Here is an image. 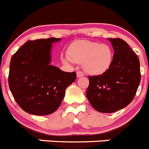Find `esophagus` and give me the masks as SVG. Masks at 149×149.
I'll list each match as a JSON object with an SVG mask.
<instances>
[{
    "instance_id": "34e87169",
    "label": "esophagus",
    "mask_w": 149,
    "mask_h": 149,
    "mask_svg": "<svg viewBox=\"0 0 149 149\" xmlns=\"http://www.w3.org/2000/svg\"><path fill=\"white\" fill-rule=\"evenodd\" d=\"M76 75H77L78 78L81 77V76H84V73L81 71H78L77 73H76Z\"/></svg>"
}]
</instances>
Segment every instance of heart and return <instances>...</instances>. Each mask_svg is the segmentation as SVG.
I'll use <instances>...</instances> for the list:
<instances>
[{
	"label": "heart",
	"instance_id": "obj_1",
	"mask_svg": "<svg viewBox=\"0 0 149 149\" xmlns=\"http://www.w3.org/2000/svg\"><path fill=\"white\" fill-rule=\"evenodd\" d=\"M113 60L112 49L107 44L80 40L68 50V57L62 58L64 63L73 62L82 64L83 69L90 75H101L109 70Z\"/></svg>",
	"mask_w": 149,
	"mask_h": 149
}]
</instances>
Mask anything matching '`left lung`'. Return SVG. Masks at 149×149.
<instances>
[{"label": "left lung", "instance_id": "obj_1", "mask_svg": "<svg viewBox=\"0 0 149 149\" xmlns=\"http://www.w3.org/2000/svg\"><path fill=\"white\" fill-rule=\"evenodd\" d=\"M113 47V60L107 72L89 76L86 95L100 112L112 113L129 105L140 84V61L134 51L120 38H109Z\"/></svg>", "mask_w": 149, "mask_h": 149}]
</instances>
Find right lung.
<instances>
[{
  "mask_svg": "<svg viewBox=\"0 0 149 149\" xmlns=\"http://www.w3.org/2000/svg\"><path fill=\"white\" fill-rule=\"evenodd\" d=\"M60 40L54 37L29 40L11 59L9 89L18 105L28 113L47 115L55 112L66 88L76 80V72H64L50 64L52 43Z\"/></svg>",
  "mask_w": 149,
  "mask_h": 149,
  "instance_id": "add662e5",
  "label": "right lung"
}]
</instances>
